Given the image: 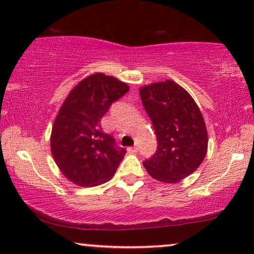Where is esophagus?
<instances>
[{
    "label": "esophagus",
    "instance_id": "34e87169",
    "mask_svg": "<svg viewBox=\"0 0 254 254\" xmlns=\"http://www.w3.org/2000/svg\"><path fill=\"white\" fill-rule=\"evenodd\" d=\"M128 151H129V152H137V151H138V149H137V147L128 148Z\"/></svg>",
    "mask_w": 254,
    "mask_h": 254
}]
</instances>
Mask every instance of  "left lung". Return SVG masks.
I'll return each instance as SVG.
<instances>
[{
    "label": "left lung",
    "instance_id": "1",
    "mask_svg": "<svg viewBox=\"0 0 254 254\" xmlns=\"http://www.w3.org/2000/svg\"><path fill=\"white\" fill-rule=\"evenodd\" d=\"M145 112L157 137V150L143 165L152 178L177 183L193 173L207 154L203 117L190 93L173 81L140 89Z\"/></svg>",
    "mask_w": 254,
    "mask_h": 254
}]
</instances>
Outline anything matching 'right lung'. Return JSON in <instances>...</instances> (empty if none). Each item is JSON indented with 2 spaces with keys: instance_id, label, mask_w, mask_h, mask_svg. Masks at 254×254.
I'll list each match as a JSON object with an SVG mask.
<instances>
[{
  "instance_id": "add662e5",
  "label": "right lung",
  "mask_w": 254,
  "mask_h": 254,
  "mask_svg": "<svg viewBox=\"0 0 254 254\" xmlns=\"http://www.w3.org/2000/svg\"><path fill=\"white\" fill-rule=\"evenodd\" d=\"M128 90L126 83L98 72L79 82L59 111L52 128V155L65 178L76 185L106 183L123 161L126 149L104 133L100 120Z\"/></svg>"
}]
</instances>
